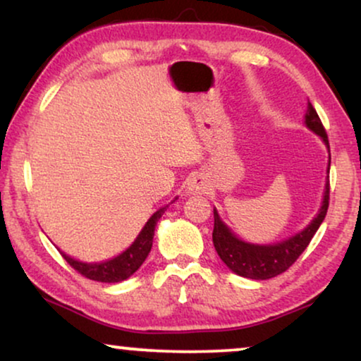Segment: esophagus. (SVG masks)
I'll use <instances>...</instances> for the list:
<instances>
[{
    "instance_id": "1",
    "label": "esophagus",
    "mask_w": 361,
    "mask_h": 361,
    "mask_svg": "<svg viewBox=\"0 0 361 361\" xmlns=\"http://www.w3.org/2000/svg\"><path fill=\"white\" fill-rule=\"evenodd\" d=\"M186 188H188V193H206L208 185H206L203 176H193L188 181V186H186Z\"/></svg>"
}]
</instances>
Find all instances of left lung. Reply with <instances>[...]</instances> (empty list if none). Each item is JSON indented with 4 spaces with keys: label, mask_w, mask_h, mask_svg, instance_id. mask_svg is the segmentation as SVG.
Segmentation results:
<instances>
[{
    "label": "left lung",
    "mask_w": 361,
    "mask_h": 361,
    "mask_svg": "<svg viewBox=\"0 0 361 361\" xmlns=\"http://www.w3.org/2000/svg\"><path fill=\"white\" fill-rule=\"evenodd\" d=\"M305 123L312 132L324 138L325 145L329 147V137L326 130L322 123V120L310 102L307 104L305 110ZM330 150V147H329ZM330 170V163H329ZM330 201V181L325 185L324 203L319 214L315 216L314 221L302 231L287 241L271 244V246H256V244L243 243L231 233L228 226L219 219L218 213L214 209V229H213V244L216 252L221 257L226 266L231 271L236 272L238 276L256 279V281H266V279L276 277L279 274L286 272L292 264H294L302 252L309 246L312 238L319 229L322 221L325 219L326 209H329Z\"/></svg>",
    "instance_id": "left-lung-1"
}]
</instances>
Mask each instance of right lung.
<instances>
[{
    "instance_id": "obj_1",
    "label": "right lung",
    "mask_w": 361,
    "mask_h": 361,
    "mask_svg": "<svg viewBox=\"0 0 361 361\" xmlns=\"http://www.w3.org/2000/svg\"><path fill=\"white\" fill-rule=\"evenodd\" d=\"M166 208L158 209L157 213L147 221L145 228L142 229V233L138 234L135 243H133L127 251L122 252L117 257L110 259L107 262L85 264V262L74 261V259L66 256V254H62V256H64L67 264H69L72 269H75L80 276L87 277L90 281L109 282V284H115V282L125 281V279L130 277L132 274L142 266L143 261H145L148 256V252L152 251L153 236H155V226L158 223V219L161 218V214L166 211Z\"/></svg>"
}]
</instances>
